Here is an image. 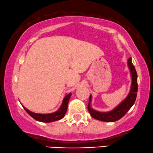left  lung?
<instances>
[{
  "mask_svg": "<svg viewBox=\"0 0 153 153\" xmlns=\"http://www.w3.org/2000/svg\"><path fill=\"white\" fill-rule=\"evenodd\" d=\"M128 66L130 70V76L132 79L131 86H130V90L128 95L120 103L117 105L113 110L108 112H100L92 108V95H90L88 109L93 118L103 121V122H115V121L122 118L135 103L137 92V75L135 67L132 62V58H130L128 60Z\"/></svg>",
  "mask_w": 153,
  "mask_h": 153,
  "instance_id": "left-lung-1",
  "label": "left lung"
}]
</instances>
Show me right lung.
Listing matches in <instances>:
<instances>
[{
	"instance_id": "add662e5",
	"label": "right lung",
	"mask_w": 153,
	"mask_h": 153,
	"mask_svg": "<svg viewBox=\"0 0 153 153\" xmlns=\"http://www.w3.org/2000/svg\"><path fill=\"white\" fill-rule=\"evenodd\" d=\"M72 93H69L67 94L64 97L63 100H62L61 105L58 108V110L56 112H53L51 113H33V112L30 111L26 108L23 106L24 109L27 112L29 115H30L33 118L36 120L37 121L43 123H51L54 122V121L59 120L62 119V117L65 116L66 111L68 110V102L70 98H71Z\"/></svg>"
}]
</instances>
